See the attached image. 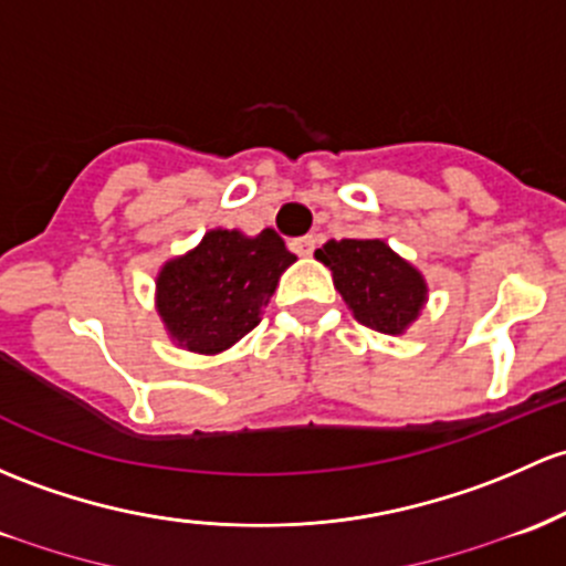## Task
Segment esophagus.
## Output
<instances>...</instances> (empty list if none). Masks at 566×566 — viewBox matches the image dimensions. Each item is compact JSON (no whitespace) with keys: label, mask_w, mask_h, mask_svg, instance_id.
I'll return each instance as SVG.
<instances>
[{"label":"esophagus","mask_w":566,"mask_h":566,"mask_svg":"<svg viewBox=\"0 0 566 566\" xmlns=\"http://www.w3.org/2000/svg\"><path fill=\"white\" fill-rule=\"evenodd\" d=\"M314 247H317V238L314 235H303V238H295V241H290V249H293L298 258H308V254L314 252Z\"/></svg>","instance_id":"obj_1"}]
</instances>
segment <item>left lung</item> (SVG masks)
I'll list each match as a JSON object with an SVG mask.
<instances>
[{
  "label": "left lung",
  "mask_w": 566,
  "mask_h": 566,
  "mask_svg": "<svg viewBox=\"0 0 566 566\" xmlns=\"http://www.w3.org/2000/svg\"><path fill=\"white\" fill-rule=\"evenodd\" d=\"M331 268L333 284L366 328L401 336L428 301L426 276L382 238H342L314 252Z\"/></svg>",
  "instance_id": "8db88e82"
}]
</instances>
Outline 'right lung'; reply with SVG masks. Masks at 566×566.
Masks as SVG:
<instances>
[{
	"label": "right lung",
	"mask_w": 566,
	"mask_h": 566,
	"mask_svg": "<svg viewBox=\"0 0 566 566\" xmlns=\"http://www.w3.org/2000/svg\"><path fill=\"white\" fill-rule=\"evenodd\" d=\"M295 260L271 228L258 235L208 230L198 247L170 258L157 273L154 306L168 338L198 355L230 349L260 323L279 279Z\"/></svg>",
	"instance_id": "1"
}]
</instances>
